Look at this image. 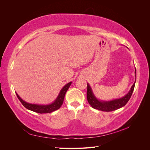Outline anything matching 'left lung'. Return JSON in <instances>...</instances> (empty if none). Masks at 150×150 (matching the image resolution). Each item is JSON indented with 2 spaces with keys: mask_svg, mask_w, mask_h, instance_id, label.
Segmentation results:
<instances>
[{
  "mask_svg": "<svg viewBox=\"0 0 150 150\" xmlns=\"http://www.w3.org/2000/svg\"><path fill=\"white\" fill-rule=\"evenodd\" d=\"M135 78H137V71L135 69ZM136 83V79L134 84L131 86L129 91L127 93L125 96L118 99H115L111 101H101L98 99L94 94L93 90L89 83H88L87 89V99L89 104L92 108L96 109L102 111H112L117 110L125 106L126 103L128 102L129 99L132 95L133 90L134 88V85Z\"/></svg>",
  "mask_w": 150,
  "mask_h": 150,
  "instance_id": "8db88e82",
  "label": "left lung"
}]
</instances>
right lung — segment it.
I'll return each instance as SVG.
<instances>
[{
  "instance_id": "1",
  "label": "right lung",
  "mask_w": 150,
  "mask_h": 150,
  "mask_svg": "<svg viewBox=\"0 0 150 150\" xmlns=\"http://www.w3.org/2000/svg\"><path fill=\"white\" fill-rule=\"evenodd\" d=\"M71 83L72 82H69V83L66 84L64 87L61 89L59 93V95L55 100H54V101L49 104H37L27 103L25 101H24L23 99L17 94V93L16 95L18 99H19V101L22 104V105L28 109V110L36 112L38 113H40V114H42V113H50L58 110V109H59L61 108L63 103V101H64L65 94L67 92V89H69Z\"/></svg>"
}]
</instances>
